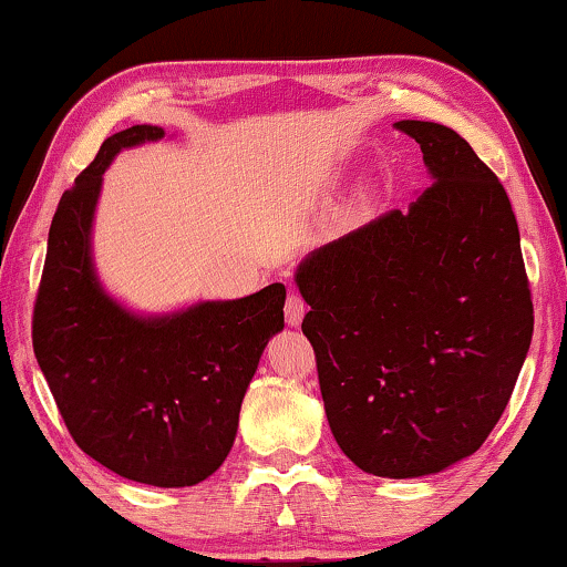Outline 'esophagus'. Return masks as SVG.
Returning a JSON list of instances; mask_svg holds the SVG:
<instances>
[{
  "label": "esophagus",
  "instance_id": "esophagus-1",
  "mask_svg": "<svg viewBox=\"0 0 567 567\" xmlns=\"http://www.w3.org/2000/svg\"><path fill=\"white\" fill-rule=\"evenodd\" d=\"M284 315H286V322L291 324V328H299L301 320H305L307 315V305L305 299L299 297V293H289V299H286V307H284Z\"/></svg>",
  "mask_w": 567,
  "mask_h": 567
}]
</instances>
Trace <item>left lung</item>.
<instances>
[{
	"label": "left lung",
	"instance_id": "1",
	"mask_svg": "<svg viewBox=\"0 0 567 567\" xmlns=\"http://www.w3.org/2000/svg\"><path fill=\"white\" fill-rule=\"evenodd\" d=\"M431 185L408 212L322 245L293 281L338 446L377 477L475 454L529 353L534 309L511 200L456 131L394 123Z\"/></svg>",
	"mask_w": 567,
	"mask_h": 567
}]
</instances>
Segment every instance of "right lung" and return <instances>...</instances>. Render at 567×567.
<instances>
[{
  "mask_svg": "<svg viewBox=\"0 0 567 567\" xmlns=\"http://www.w3.org/2000/svg\"><path fill=\"white\" fill-rule=\"evenodd\" d=\"M165 128L107 136L59 200L33 312L38 367L76 446L115 475L188 487L214 475L268 340L284 330V284L243 299L138 315L100 284L92 224L115 154Z\"/></svg>",
  "mask_w": 567,
  "mask_h": 567,
  "instance_id": "1",
  "label": "right lung"
}]
</instances>
